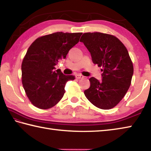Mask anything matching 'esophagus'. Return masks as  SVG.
<instances>
[{"mask_svg": "<svg viewBox=\"0 0 151 151\" xmlns=\"http://www.w3.org/2000/svg\"><path fill=\"white\" fill-rule=\"evenodd\" d=\"M75 77H76V78H77V79H82V78H84V76L81 75H76Z\"/></svg>", "mask_w": 151, "mask_h": 151, "instance_id": "1", "label": "esophagus"}]
</instances>
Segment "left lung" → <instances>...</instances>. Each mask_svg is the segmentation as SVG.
I'll return each instance as SVG.
<instances>
[{
	"label": "left lung",
	"mask_w": 151,
	"mask_h": 151,
	"mask_svg": "<svg viewBox=\"0 0 151 151\" xmlns=\"http://www.w3.org/2000/svg\"><path fill=\"white\" fill-rule=\"evenodd\" d=\"M80 41L90 52L93 63L103 67L102 81L90 78L86 97L99 109L113 108L126 95L134 74L128 50L119 38L101 32H86Z\"/></svg>",
	"instance_id": "1"
}]
</instances>
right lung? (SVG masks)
<instances>
[{
  "label": "right lung",
  "instance_id": "obj_1",
  "mask_svg": "<svg viewBox=\"0 0 151 151\" xmlns=\"http://www.w3.org/2000/svg\"><path fill=\"white\" fill-rule=\"evenodd\" d=\"M82 32H57L37 38L29 46L22 64V84L31 103L41 109L54 107L65 93L68 81L75 76L55 70L59 60L65 59L79 42Z\"/></svg>",
  "mask_w": 151,
  "mask_h": 151
}]
</instances>
